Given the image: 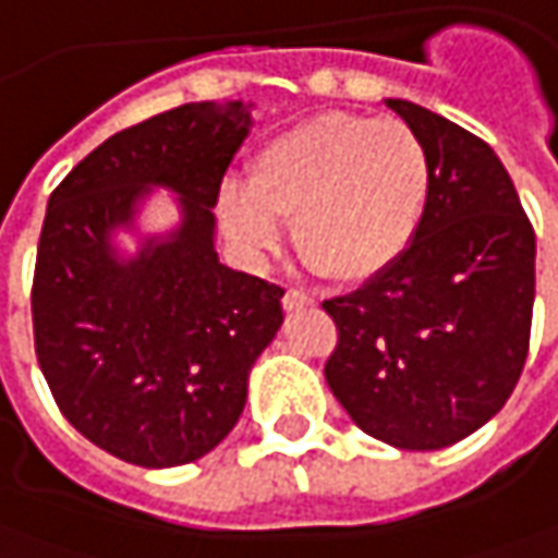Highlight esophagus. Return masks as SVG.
<instances>
[{
    "mask_svg": "<svg viewBox=\"0 0 558 558\" xmlns=\"http://www.w3.org/2000/svg\"><path fill=\"white\" fill-rule=\"evenodd\" d=\"M282 306H286L288 313H294V310H303V306H313V298H306L303 291H294V288H288L286 298H282Z\"/></svg>",
    "mask_w": 558,
    "mask_h": 558,
    "instance_id": "obj_1",
    "label": "esophagus"
}]
</instances>
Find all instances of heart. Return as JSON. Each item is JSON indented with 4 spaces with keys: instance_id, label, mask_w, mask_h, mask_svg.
Wrapping results in <instances>:
<instances>
[{
    "instance_id": "1",
    "label": "heart",
    "mask_w": 558,
    "mask_h": 558,
    "mask_svg": "<svg viewBox=\"0 0 558 558\" xmlns=\"http://www.w3.org/2000/svg\"><path fill=\"white\" fill-rule=\"evenodd\" d=\"M428 194L432 157L413 126L328 111L264 142L245 184H225L218 213L248 255L272 252L279 221H294V252L310 270L361 286L407 255Z\"/></svg>"
}]
</instances>
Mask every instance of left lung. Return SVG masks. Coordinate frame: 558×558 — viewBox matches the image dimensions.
I'll return each instance as SVG.
<instances>
[{
    "label": "left lung",
    "mask_w": 558,
    "mask_h": 558,
    "mask_svg": "<svg viewBox=\"0 0 558 558\" xmlns=\"http://www.w3.org/2000/svg\"><path fill=\"white\" fill-rule=\"evenodd\" d=\"M389 109L432 157V194L407 255L322 303L337 325L325 364L361 432L398 449H444L510 398L532 337L535 230L486 142L407 99Z\"/></svg>",
    "instance_id": "8db88e82"
}]
</instances>
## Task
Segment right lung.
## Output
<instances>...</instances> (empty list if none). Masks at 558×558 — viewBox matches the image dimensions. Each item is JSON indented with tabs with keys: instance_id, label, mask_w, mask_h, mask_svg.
I'll use <instances>...</instances> for the list:
<instances>
[{
	"instance_id": "add662e5",
	"label": "right lung",
	"mask_w": 558,
	"mask_h": 558,
	"mask_svg": "<svg viewBox=\"0 0 558 558\" xmlns=\"http://www.w3.org/2000/svg\"><path fill=\"white\" fill-rule=\"evenodd\" d=\"M245 133L242 102H184L109 136L48 199L33 276L38 367L72 428L140 468L218 447L282 325L286 288L218 264L213 245V209ZM148 183L183 197L185 221L121 265L110 228Z\"/></svg>"
}]
</instances>
